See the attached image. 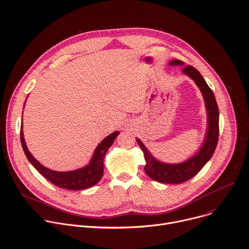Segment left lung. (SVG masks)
<instances>
[{"instance_id": "left-lung-1", "label": "left lung", "mask_w": 249, "mask_h": 249, "mask_svg": "<svg viewBox=\"0 0 249 249\" xmlns=\"http://www.w3.org/2000/svg\"><path fill=\"white\" fill-rule=\"evenodd\" d=\"M183 64L184 63L181 60L177 59L169 62V65ZM182 72L195 81L197 86L200 88L203 94L208 114V129L206 133V140L200 151L187 161L179 164H166L156 160L146 149L144 144L137 139L136 142L143 151L146 161V165L144 167L145 173L151 179L160 183L180 184L196 176L213 156L218 141L219 114L217 104L213 91L208 86L205 79L196 68L188 65L182 69Z\"/></svg>"}]
</instances>
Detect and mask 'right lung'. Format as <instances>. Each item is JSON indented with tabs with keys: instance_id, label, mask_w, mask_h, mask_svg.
Here are the masks:
<instances>
[{
	"instance_id": "add662e5",
	"label": "right lung",
	"mask_w": 249,
	"mask_h": 249,
	"mask_svg": "<svg viewBox=\"0 0 249 249\" xmlns=\"http://www.w3.org/2000/svg\"><path fill=\"white\" fill-rule=\"evenodd\" d=\"M119 135V131H115L107 135L105 140L97 146L94 155L90 163L84 168L74 171L58 172L53 171L41 165L29 151L26 147L23 132L22 124L20 125V142L24 154L29 161L34 165V167L50 183L53 185L67 189V190H83L96 185L102 178L104 173V158L107 149L114 143L116 137Z\"/></svg>"
}]
</instances>
